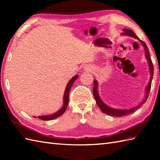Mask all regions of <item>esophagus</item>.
I'll list each match as a JSON object with an SVG mask.
<instances>
[{
  "instance_id": "obj_1",
  "label": "esophagus",
  "mask_w": 160,
  "mask_h": 160,
  "mask_svg": "<svg viewBox=\"0 0 160 160\" xmlns=\"http://www.w3.org/2000/svg\"><path fill=\"white\" fill-rule=\"evenodd\" d=\"M86 69H87V70H91V69H92V68L90 67H86Z\"/></svg>"
}]
</instances>
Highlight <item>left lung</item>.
I'll return each instance as SVG.
<instances>
[{"mask_svg":"<svg viewBox=\"0 0 160 160\" xmlns=\"http://www.w3.org/2000/svg\"><path fill=\"white\" fill-rule=\"evenodd\" d=\"M124 33L123 34L125 35H128L133 37L135 38L139 39L138 37L135 34L134 32L132 31V30L130 29H123ZM141 43L142 44V45L144 47L145 49V52H146V56H147V58L148 59V64L149 67H150V70H151V79H150V82L148 83V85L147 86V87L146 88V90H147V95H146V98L144 100L143 102H142L140 104H139L137 107L135 108H130V109H126V110H118V109H114V108H112L109 107L107 106L106 104H104V102H102V101L100 100V98L98 96V82L96 80H95L93 82V96L95 100L96 101V103L98 104V106L99 107V108H100V110L103 112V113H106L107 115H112V116H116V117H120V116H123V115H128L130 113H132V112H134L136 109H138L142 104L144 103H145V102L147 101V98L148 97V94L149 92H150L151 90V82H152V76H153V72H154V68H153V64H152L151 58L150 57V54H149V51L148 47L146 45V43L142 41V40H140Z\"/></svg>","mask_w":160,"mask_h":160,"instance_id":"left-lung-1","label":"left lung"}]
</instances>
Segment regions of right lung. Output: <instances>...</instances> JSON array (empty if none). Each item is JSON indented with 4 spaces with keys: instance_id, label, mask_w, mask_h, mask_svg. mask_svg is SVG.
<instances>
[{
    "instance_id": "1",
    "label": "right lung",
    "mask_w": 160,
    "mask_h": 160,
    "mask_svg": "<svg viewBox=\"0 0 160 160\" xmlns=\"http://www.w3.org/2000/svg\"><path fill=\"white\" fill-rule=\"evenodd\" d=\"M78 76H75L72 79H71L69 83L67 84V86L66 87L65 89V93H64V105L62 108H61L60 111H58L56 113H53L52 115H43V116H39V119L42 120H53V119H55L58 117L60 116L61 115L64 113V112L66 111L68 104H69V91L71 87H72L73 82H75V80L77 79ZM36 118V116H33Z\"/></svg>"
}]
</instances>
